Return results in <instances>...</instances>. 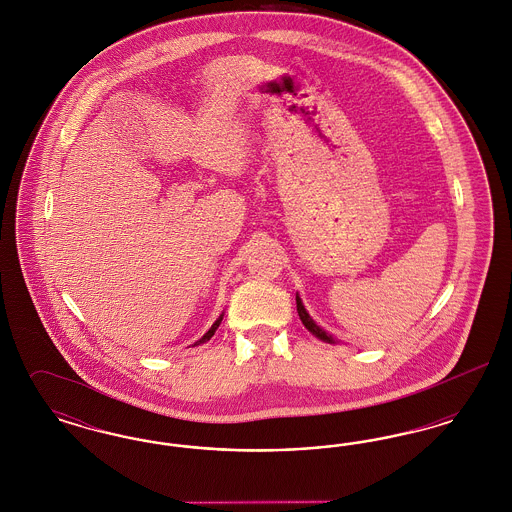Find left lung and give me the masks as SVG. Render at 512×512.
<instances>
[{"mask_svg":"<svg viewBox=\"0 0 512 512\" xmlns=\"http://www.w3.org/2000/svg\"><path fill=\"white\" fill-rule=\"evenodd\" d=\"M295 301H297V313H299V318H301L303 326H305L313 336H317L318 340L326 341V343H338V340H336L332 334H328L324 328H320L317 322L313 320V317L307 313V309H305V305H303L299 293H295Z\"/></svg>","mask_w":512,"mask_h":512,"instance_id":"8db88e82","label":"left lung"}]
</instances>
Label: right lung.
I'll return each instance as SVG.
<instances>
[{"mask_svg": "<svg viewBox=\"0 0 512 512\" xmlns=\"http://www.w3.org/2000/svg\"><path fill=\"white\" fill-rule=\"evenodd\" d=\"M222 317H224V313H222V315H220V317L217 318L215 322H213V326H211V328H209V330L203 334V338H201V340L195 341L194 347L195 345H201V343H205V341L211 340V338L215 336V332H217V328H219L220 322H222Z\"/></svg>", "mask_w": 512, "mask_h": 512, "instance_id": "add662e5", "label": "right lung"}]
</instances>
